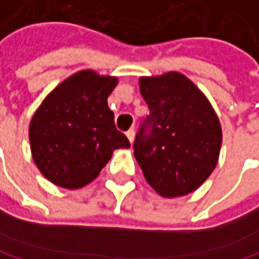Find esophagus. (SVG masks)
Here are the masks:
<instances>
[{"mask_svg":"<svg viewBox=\"0 0 259 259\" xmlns=\"http://www.w3.org/2000/svg\"><path fill=\"white\" fill-rule=\"evenodd\" d=\"M126 136H127V139L130 141V144H133V141H135V130L130 129L127 133H126Z\"/></svg>","mask_w":259,"mask_h":259,"instance_id":"obj_1","label":"esophagus"}]
</instances>
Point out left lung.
Masks as SVG:
<instances>
[{"label": "left lung", "mask_w": 259, "mask_h": 259, "mask_svg": "<svg viewBox=\"0 0 259 259\" xmlns=\"http://www.w3.org/2000/svg\"><path fill=\"white\" fill-rule=\"evenodd\" d=\"M139 90L150 115L133 150L147 182L166 199L196 191L217 167L221 151L223 129L213 106L177 71L141 77Z\"/></svg>", "instance_id": "8db88e82"}]
</instances>
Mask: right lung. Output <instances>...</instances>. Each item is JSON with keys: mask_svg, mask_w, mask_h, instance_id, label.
<instances>
[{"mask_svg": "<svg viewBox=\"0 0 259 259\" xmlns=\"http://www.w3.org/2000/svg\"><path fill=\"white\" fill-rule=\"evenodd\" d=\"M117 84V77L81 69L59 82L38 106L29 123L31 154L52 184L82 188L98 178L115 150L130 147L108 106Z\"/></svg>", "mask_w": 259, "mask_h": 259, "instance_id": "1", "label": "right lung"}]
</instances>
